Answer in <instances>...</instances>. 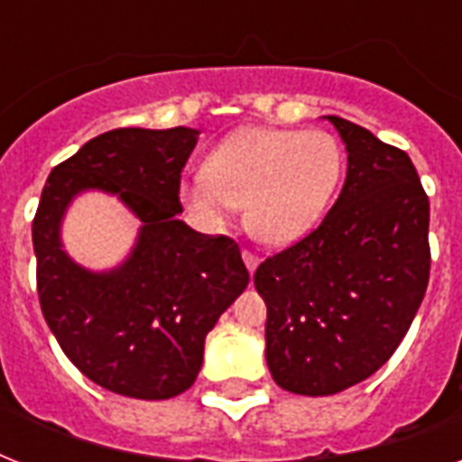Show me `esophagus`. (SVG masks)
Returning a JSON list of instances; mask_svg holds the SVG:
<instances>
[{
    "label": "esophagus",
    "mask_w": 462,
    "mask_h": 462,
    "mask_svg": "<svg viewBox=\"0 0 462 462\" xmlns=\"http://www.w3.org/2000/svg\"><path fill=\"white\" fill-rule=\"evenodd\" d=\"M242 259H245L246 268H249V273H254V271H256V266H259V256H256L254 252H249V249H245V252H242Z\"/></svg>",
    "instance_id": "obj_1"
}]
</instances>
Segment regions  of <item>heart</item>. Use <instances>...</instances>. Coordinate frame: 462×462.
<instances>
[{
    "label": "heart",
    "instance_id": "heart-1",
    "mask_svg": "<svg viewBox=\"0 0 462 462\" xmlns=\"http://www.w3.org/2000/svg\"><path fill=\"white\" fill-rule=\"evenodd\" d=\"M343 155L323 132L245 129L210 153L206 172L181 184L189 208L223 223L245 206L246 230L263 245H290L314 227L340 180Z\"/></svg>",
    "mask_w": 462,
    "mask_h": 462
}]
</instances>
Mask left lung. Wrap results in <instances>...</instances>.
<instances>
[{
	"label": "left lung",
	"mask_w": 462,
	"mask_h": 462,
	"mask_svg": "<svg viewBox=\"0 0 462 462\" xmlns=\"http://www.w3.org/2000/svg\"><path fill=\"white\" fill-rule=\"evenodd\" d=\"M343 191L319 227L254 273L281 388L333 395L369 379L408 333L430 282V199L405 151L343 117Z\"/></svg>",
	"instance_id": "8db88e82"
}]
</instances>
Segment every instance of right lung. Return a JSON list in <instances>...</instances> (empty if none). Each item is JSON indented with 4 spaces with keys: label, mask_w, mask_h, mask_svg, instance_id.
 Listing matches in <instances>:
<instances>
[{
    "label": "right lung",
    "mask_w": 462,
    "mask_h": 462,
    "mask_svg": "<svg viewBox=\"0 0 462 462\" xmlns=\"http://www.w3.org/2000/svg\"><path fill=\"white\" fill-rule=\"evenodd\" d=\"M196 139L187 126L100 134L50 172L32 217L42 316L76 369L112 393H184L199 376L208 330L249 282L235 239L177 220L181 167ZM88 188L117 193L142 220L130 259L105 274L60 249V217Z\"/></svg>",
    "instance_id": "right-lung-1"
}]
</instances>
